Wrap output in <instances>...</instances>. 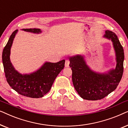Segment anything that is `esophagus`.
Listing matches in <instances>:
<instances>
[{"mask_svg": "<svg viewBox=\"0 0 128 128\" xmlns=\"http://www.w3.org/2000/svg\"><path fill=\"white\" fill-rule=\"evenodd\" d=\"M69 64H70V62L69 60H65V64H64V65H65V67H69Z\"/></svg>", "mask_w": 128, "mask_h": 128, "instance_id": "1", "label": "esophagus"}]
</instances>
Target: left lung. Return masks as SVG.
Here are the masks:
<instances>
[{"instance_id":"8db88e82","label":"left lung","mask_w":128,"mask_h":128,"mask_svg":"<svg viewBox=\"0 0 128 128\" xmlns=\"http://www.w3.org/2000/svg\"><path fill=\"white\" fill-rule=\"evenodd\" d=\"M104 37L112 42L116 56L115 69L106 73H97L88 67L83 56L78 55L69 58L73 86L80 97L84 100L104 98L116 88L123 74L124 52L118 36L114 32L106 30Z\"/></svg>"}]
</instances>
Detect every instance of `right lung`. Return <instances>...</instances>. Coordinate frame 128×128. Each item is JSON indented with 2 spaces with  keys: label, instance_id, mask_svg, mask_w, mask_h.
Returning a JSON list of instances; mask_svg holds the SVG:
<instances>
[{
  "label": "right lung",
  "instance_id": "1",
  "mask_svg": "<svg viewBox=\"0 0 128 128\" xmlns=\"http://www.w3.org/2000/svg\"><path fill=\"white\" fill-rule=\"evenodd\" d=\"M22 30L34 34L41 32L39 28ZM17 31L16 30L12 33L3 50L2 62L6 80L10 86L21 95L31 98H41L50 92L54 80L64 68L65 60L64 59L56 63L45 62L34 72L21 74L14 69L10 59V49Z\"/></svg>",
  "mask_w": 128,
  "mask_h": 128
}]
</instances>
